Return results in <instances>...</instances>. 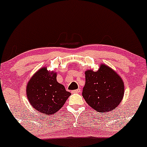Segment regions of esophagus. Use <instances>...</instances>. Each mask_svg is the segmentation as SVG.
Wrapping results in <instances>:
<instances>
[{"label": "esophagus", "instance_id": "obj_1", "mask_svg": "<svg viewBox=\"0 0 147 147\" xmlns=\"http://www.w3.org/2000/svg\"><path fill=\"white\" fill-rule=\"evenodd\" d=\"M73 93H80V89H77V90H74L71 91Z\"/></svg>", "mask_w": 147, "mask_h": 147}]
</instances>
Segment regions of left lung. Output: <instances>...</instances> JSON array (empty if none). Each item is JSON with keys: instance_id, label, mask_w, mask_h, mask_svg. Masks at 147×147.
I'll return each mask as SVG.
<instances>
[{"instance_id": "1", "label": "left lung", "mask_w": 147, "mask_h": 147, "mask_svg": "<svg viewBox=\"0 0 147 147\" xmlns=\"http://www.w3.org/2000/svg\"><path fill=\"white\" fill-rule=\"evenodd\" d=\"M83 98L88 105L99 113L111 111L121 104L124 94L122 78L111 68L101 64L99 70H87Z\"/></svg>"}]
</instances>
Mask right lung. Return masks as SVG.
Listing matches in <instances>:
<instances>
[{
    "label": "right lung",
    "mask_w": 147,
    "mask_h": 147,
    "mask_svg": "<svg viewBox=\"0 0 147 147\" xmlns=\"http://www.w3.org/2000/svg\"><path fill=\"white\" fill-rule=\"evenodd\" d=\"M26 95L34 109L49 116L60 109L71 93L57 81L55 72L50 73L47 67H42L28 82Z\"/></svg>",
    "instance_id": "add662e5"
}]
</instances>
